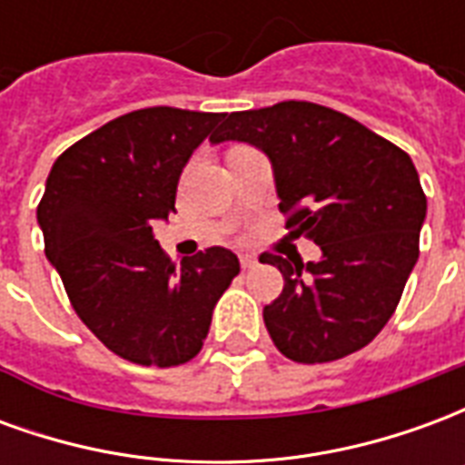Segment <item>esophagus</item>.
<instances>
[{"mask_svg": "<svg viewBox=\"0 0 465 465\" xmlns=\"http://www.w3.org/2000/svg\"><path fill=\"white\" fill-rule=\"evenodd\" d=\"M242 266L243 269H253V266H256V256H252V253H243Z\"/></svg>", "mask_w": 465, "mask_h": 465, "instance_id": "esophagus-1", "label": "esophagus"}]
</instances>
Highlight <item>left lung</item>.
<instances>
[{
	"instance_id": "1",
	"label": "left lung",
	"mask_w": 465,
	"mask_h": 465,
	"mask_svg": "<svg viewBox=\"0 0 465 465\" xmlns=\"http://www.w3.org/2000/svg\"><path fill=\"white\" fill-rule=\"evenodd\" d=\"M269 156L286 229L322 246L319 262L263 253L283 292L263 323L286 359L326 363L371 343L419 262L426 193L406 152L356 119L312 102L223 114L212 143Z\"/></svg>"
}]
</instances>
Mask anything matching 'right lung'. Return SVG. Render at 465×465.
<instances>
[{
    "mask_svg": "<svg viewBox=\"0 0 465 465\" xmlns=\"http://www.w3.org/2000/svg\"><path fill=\"white\" fill-rule=\"evenodd\" d=\"M222 119L139 109L79 139L46 176L36 209L46 259L86 329L132 363L192 361L239 273L236 253L223 246L173 263L152 233L176 212L183 166Z\"/></svg>",
    "mask_w": 465,
    "mask_h": 465,
    "instance_id": "right-lung-1",
    "label": "right lung"
}]
</instances>
